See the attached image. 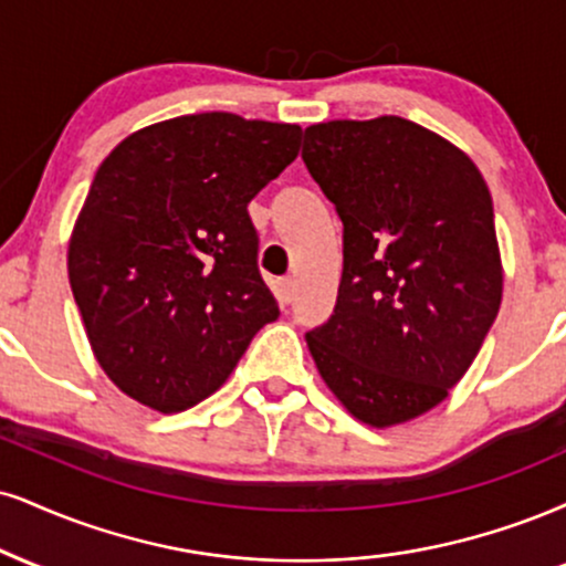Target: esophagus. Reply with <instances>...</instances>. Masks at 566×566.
Instances as JSON below:
<instances>
[{"mask_svg":"<svg viewBox=\"0 0 566 566\" xmlns=\"http://www.w3.org/2000/svg\"><path fill=\"white\" fill-rule=\"evenodd\" d=\"M295 279L292 276H284L279 279V297H282V303H292V297H295Z\"/></svg>","mask_w":566,"mask_h":566,"instance_id":"34e87169","label":"esophagus"}]
</instances>
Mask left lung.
<instances>
[{
	"instance_id": "left-lung-1",
	"label": "left lung",
	"mask_w": 566,
	"mask_h": 566,
	"mask_svg": "<svg viewBox=\"0 0 566 566\" xmlns=\"http://www.w3.org/2000/svg\"><path fill=\"white\" fill-rule=\"evenodd\" d=\"M303 160L343 221L337 303L311 329L353 417H421L464 377L501 308L493 200L472 160L398 115L305 128Z\"/></svg>"
}]
</instances>
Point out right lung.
<instances>
[{"mask_svg": "<svg viewBox=\"0 0 566 566\" xmlns=\"http://www.w3.org/2000/svg\"><path fill=\"white\" fill-rule=\"evenodd\" d=\"M301 136L234 113L181 115L126 136L99 166L67 276L94 356L134 400L160 413L200 403L279 316L248 202Z\"/></svg>", "mask_w": 566, "mask_h": 566, "instance_id": "right-lung-1", "label": "right lung"}]
</instances>
